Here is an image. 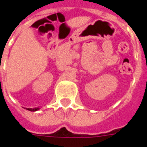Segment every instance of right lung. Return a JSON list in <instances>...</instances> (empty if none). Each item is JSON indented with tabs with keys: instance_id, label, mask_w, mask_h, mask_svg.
Instances as JSON below:
<instances>
[{
	"instance_id": "obj_1",
	"label": "right lung",
	"mask_w": 147,
	"mask_h": 147,
	"mask_svg": "<svg viewBox=\"0 0 147 147\" xmlns=\"http://www.w3.org/2000/svg\"><path fill=\"white\" fill-rule=\"evenodd\" d=\"M37 109H31V110H33V111H34V110H37Z\"/></svg>"
}]
</instances>
